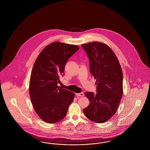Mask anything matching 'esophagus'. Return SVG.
Returning a JSON list of instances; mask_svg holds the SVG:
<instances>
[{
    "instance_id": "esophagus-1",
    "label": "esophagus",
    "mask_w": 150,
    "mask_h": 150,
    "mask_svg": "<svg viewBox=\"0 0 150 150\" xmlns=\"http://www.w3.org/2000/svg\"><path fill=\"white\" fill-rule=\"evenodd\" d=\"M76 95L77 96H84V93H76Z\"/></svg>"
}]
</instances>
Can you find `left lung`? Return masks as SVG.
<instances>
[{
	"label": "left lung",
	"instance_id": "1",
	"mask_svg": "<svg viewBox=\"0 0 150 150\" xmlns=\"http://www.w3.org/2000/svg\"><path fill=\"white\" fill-rule=\"evenodd\" d=\"M90 62V72L96 79V93L86 92L89 105L85 116L98 123L114 115L123 96V72L117 56L107 45L93 42L81 45Z\"/></svg>",
	"mask_w": 150,
	"mask_h": 150
}]
</instances>
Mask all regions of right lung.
<instances>
[{"label": "right lung", "instance_id": "add662e5", "mask_svg": "<svg viewBox=\"0 0 150 150\" xmlns=\"http://www.w3.org/2000/svg\"><path fill=\"white\" fill-rule=\"evenodd\" d=\"M79 47L54 42L43 49L30 75V95L36 113L45 122L54 123L66 115L75 94L58 86L68 59Z\"/></svg>", "mask_w": 150, "mask_h": 150}]
</instances>
